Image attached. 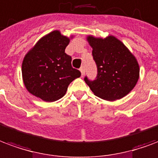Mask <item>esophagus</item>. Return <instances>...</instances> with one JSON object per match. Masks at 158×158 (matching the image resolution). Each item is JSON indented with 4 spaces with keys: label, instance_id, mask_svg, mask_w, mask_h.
Instances as JSON below:
<instances>
[{
    "label": "esophagus",
    "instance_id": "1",
    "mask_svg": "<svg viewBox=\"0 0 158 158\" xmlns=\"http://www.w3.org/2000/svg\"><path fill=\"white\" fill-rule=\"evenodd\" d=\"M80 72H81V75L84 76V74H85V69L84 66H82V67L80 68Z\"/></svg>",
    "mask_w": 158,
    "mask_h": 158
}]
</instances>
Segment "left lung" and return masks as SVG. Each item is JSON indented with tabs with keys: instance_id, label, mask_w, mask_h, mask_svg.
<instances>
[{
	"instance_id": "obj_1",
	"label": "left lung",
	"mask_w": 158,
	"mask_h": 158,
	"mask_svg": "<svg viewBox=\"0 0 158 158\" xmlns=\"http://www.w3.org/2000/svg\"><path fill=\"white\" fill-rule=\"evenodd\" d=\"M97 66L94 80L85 77L94 95L113 101L129 94L139 79V64L127 47L114 36L87 37Z\"/></svg>"
}]
</instances>
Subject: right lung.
Masks as SVG:
<instances>
[{
	"label": "right lung",
	"mask_w": 158,
	"mask_h": 158,
	"mask_svg": "<svg viewBox=\"0 0 158 158\" xmlns=\"http://www.w3.org/2000/svg\"><path fill=\"white\" fill-rule=\"evenodd\" d=\"M69 38L56 30L44 36L24 57L23 79L29 93L52 102L64 96L68 86L81 75L72 67L65 48Z\"/></svg>",
	"instance_id": "add662e5"
}]
</instances>
